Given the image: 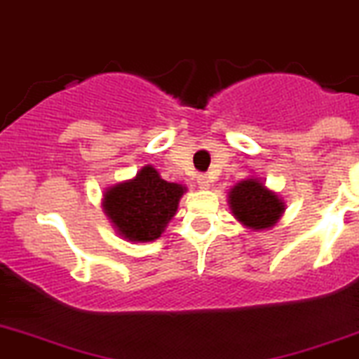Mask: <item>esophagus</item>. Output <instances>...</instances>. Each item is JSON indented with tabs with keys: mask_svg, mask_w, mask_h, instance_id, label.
I'll list each match as a JSON object with an SVG mask.
<instances>
[{
	"mask_svg": "<svg viewBox=\"0 0 359 359\" xmlns=\"http://www.w3.org/2000/svg\"><path fill=\"white\" fill-rule=\"evenodd\" d=\"M198 186H200V189H208L210 187V177L198 175Z\"/></svg>",
	"mask_w": 359,
	"mask_h": 359,
	"instance_id": "1",
	"label": "esophagus"
}]
</instances>
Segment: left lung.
<instances>
[{
  "mask_svg": "<svg viewBox=\"0 0 359 359\" xmlns=\"http://www.w3.org/2000/svg\"><path fill=\"white\" fill-rule=\"evenodd\" d=\"M229 205L235 217L252 229L270 228L284 212V203L268 191L259 180L247 179L236 184L229 193Z\"/></svg>",
  "mask_w": 359,
  "mask_h": 359,
  "instance_id": "obj_1",
  "label": "left lung"
}]
</instances>
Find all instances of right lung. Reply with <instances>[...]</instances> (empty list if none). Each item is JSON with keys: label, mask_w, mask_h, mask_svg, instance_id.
<instances>
[{"label": "right lung", "mask_w": 359, "mask_h": 359, "mask_svg": "<svg viewBox=\"0 0 359 359\" xmlns=\"http://www.w3.org/2000/svg\"><path fill=\"white\" fill-rule=\"evenodd\" d=\"M184 191L180 184L163 180L152 166H144L133 180L107 191L103 207L124 238L151 242L175 215Z\"/></svg>", "instance_id": "add662e5"}]
</instances>
